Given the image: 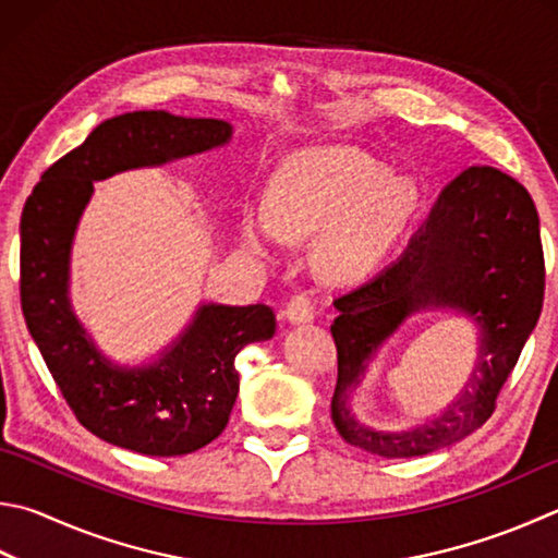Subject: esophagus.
<instances>
[{
    "label": "esophagus",
    "mask_w": 558,
    "mask_h": 558,
    "mask_svg": "<svg viewBox=\"0 0 558 558\" xmlns=\"http://www.w3.org/2000/svg\"><path fill=\"white\" fill-rule=\"evenodd\" d=\"M314 312H317V302L310 295H295L286 307V317L290 324H307L314 319Z\"/></svg>",
    "instance_id": "34e87169"
}]
</instances>
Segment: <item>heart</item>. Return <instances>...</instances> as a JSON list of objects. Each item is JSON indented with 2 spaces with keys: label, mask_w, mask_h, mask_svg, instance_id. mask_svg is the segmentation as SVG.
Here are the masks:
<instances>
[{
  "label": "heart",
  "mask_w": 558,
  "mask_h": 558,
  "mask_svg": "<svg viewBox=\"0 0 558 558\" xmlns=\"http://www.w3.org/2000/svg\"><path fill=\"white\" fill-rule=\"evenodd\" d=\"M414 182L353 148L317 146L292 154L270 180L268 207L244 209V241L270 256L280 239L322 236L312 251L314 270L347 282L376 263L414 205Z\"/></svg>",
  "instance_id": "heart-1"
}]
</instances>
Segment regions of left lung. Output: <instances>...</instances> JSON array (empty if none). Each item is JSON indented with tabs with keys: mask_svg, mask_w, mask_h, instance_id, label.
I'll list each match as a JSON object with an SVG mask.
<instances>
[{
	"mask_svg": "<svg viewBox=\"0 0 558 558\" xmlns=\"http://www.w3.org/2000/svg\"><path fill=\"white\" fill-rule=\"evenodd\" d=\"M544 278L539 217L530 192L498 168H465L444 187L398 260L333 300V427L353 447L383 459L424 456L469 437L488 422L518 366L542 314ZM432 304L461 308L482 327L480 366L462 398L441 418L410 433H376L356 423L345 400L372 351L404 316Z\"/></svg>",
	"mask_w": 558,
	"mask_h": 558,
	"instance_id": "left-lung-1",
	"label": "left lung"
}]
</instances>
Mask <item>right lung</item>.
<instances>
[{"label":"right lung","instance_id":"add662e5","mask_svg":"<svg viewBox=\"0 0 558 558\" xmlns=\"http://www.w3.org/2000/svg\"><path fill=\"white\" fill-rule=\"evenodd\" d=\"M221 119L129 111L107 119L50 166L22 211V310L68 408L95 437L146 456L192 453L225 432L239 392L236 353L276 333L268 305H202L163 359L146 368L109 363L68 300L70 244L93 182L227 144Z\"/></svg>","mask_w":558,"mask_h":558}]
</instances>
